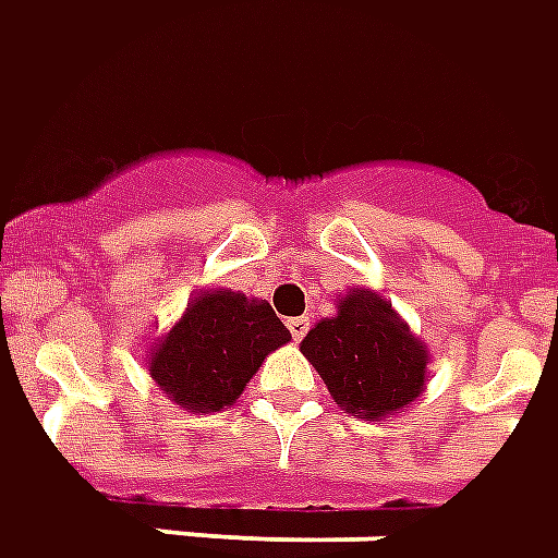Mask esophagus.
<instances>
[{
  "mask_svg": "<svg viewBox=\"0 0 558 558\" xmlns=\"http://www.w3.org/2000/svg\"><path fill=\"white\" fill-rule=\"evenodd\" d=\"M288 330H291V336L300 342V339L306 336V330H310V318H303V315H298V318H288Z\"/></svg>",
  "mask_w": 558,
  "mask_h": 558,
  "instance_id": "34e87169",
  "label": "esophagus"
}]
</instances>
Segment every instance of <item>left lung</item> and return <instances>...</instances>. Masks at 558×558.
<instances>
[{
  "label": "left lung",
  "instance_id": "8db88e82",
  "mask_svg": "<svg viewBox=\"0 0 558 558\" xmlns=\"http://www.w3.org/2000/svg\"><path fill=\"white\" fill-rule=\"evenodd\" d=\"M342 412L366 421L412 409L426 390L429 349L373 288H349L336 315L322 318L300 342Z\"/></svg>",
  "mask_w": 558,
  "mask_h": 558
}]
</instances>
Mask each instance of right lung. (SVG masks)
<instances>
[{
  "label": "right lung",
  "instance_id": "1",
  "mask_svg": "<svg viewBox=\"0 0 558 558\" xmlns=\"http://www.w3.org/2000/svg\"><path fill=\"white\" fill-rule=\"evenodd\" d=\"M291 342L267 300L207 288L189 300L177 322L146 349V373L185 412L234 405L267 354Z\"/></svg>",
  "mask_w": 558,
  "mask_h": 558
}]
</instances>
